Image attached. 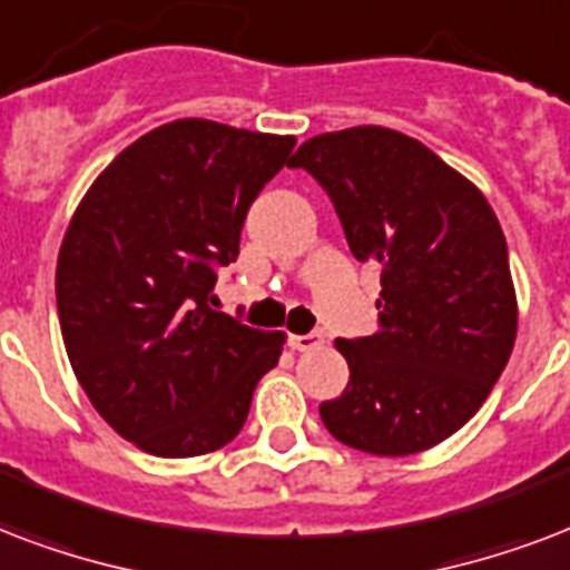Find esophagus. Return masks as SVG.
Returning a JSON list of instances; mask_svg holds the SVG:
<instances>
[{
  "mask_svg": "<svg viewBox=\"0 0 570 570\" xmlns=\"http://www.w3.org/2000/svg\"><path fill=\"white\" fill-rule=\"evenodd\" d=\"M288 345L299 354H306V351H317V347L324 345V338L317 333H306V335H288Z\"/></svg>",
  "mask_w": 570,
  "mask_h": 570,
  "instance_id": "1",
  "label": "esophagus"
}]
</instances>
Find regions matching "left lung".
Returning a JSON list of instances; mask_svg holds the SVG:
<instances>
[{
  "label": "left lung",
  "instance_id": "left-lung-1",
  "mask_svg": "<svg viewBox=\"0 0 570 570\" xmlns=\"http://www.w3.org/2000/svg\"><path fill=\"white\" fill-rule=\"evenodd\" d=\"M333 198L356 262H377V333L338 338L351 381L321 404L338 443L425 452L491 395L518 335L500 219L473 180L390 127L312 136L288 163Z\"/></svg>",
  "mask_w": 570,
  "mask_h": 570
}]
</instances>
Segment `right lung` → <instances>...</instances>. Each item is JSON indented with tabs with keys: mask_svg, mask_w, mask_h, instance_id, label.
<instances>
[{
	"mask_svg": "<svg viewBox=\"0 0 570 570\" xmlns=\"http://www.w3.org/2000/svg\"><path fill=\"white\" fill-rule=\"evenodd\" d=\"M294 136L178 118L88 187L56 264L70 368L106 425L157 458L232 443L285 333L214 312L216 271Z\"/></svg>",
	"mask_w": 570,
	"mask_h": 570,
	"instance_id": "obj_1",
	"label": "right lung"
}]
</instances>
